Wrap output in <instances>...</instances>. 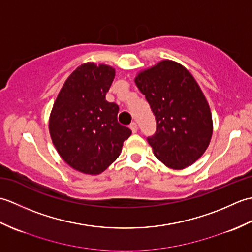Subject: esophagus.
Listing matches in <instances>:
<instances>
[{"label": "esophagus", "instance_id": "esophagus-1", "mask_svg": "<svg viewBox=\"0 0 252 252\" xmlns=\"http://www.w3.org/2000/svg\"><path fill=\"white\" fill-rule=\"evenodd\" d=\"M130 129L132 130L133 133H136V132H137L138 126H137V125H136V122H132V123H131V125H130Z\"/></svg>", "mask_w": 252, "mask_h": 252}]
</instances>
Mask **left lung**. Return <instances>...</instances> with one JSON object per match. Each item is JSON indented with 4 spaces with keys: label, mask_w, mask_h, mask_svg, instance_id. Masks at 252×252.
Instances as JSON below:
<instances>
[{
    "label": "left lung",
    "mask_w": 252,
    "mask_h": 252,
    "mask_svg": "<svg viewBox=\"0 0 252 252\" xmlns=\"http://www.w3.org/2000/svg\"><path fill=\"white\" fill-rule=\"evenodd\" d=\"M156 119V132L147 137L154 155L167 167L194 163L210 143L212 117L199 85L178 63L162 61L135 78Z\"/></svg>",
    "instance_id": "8db88e82"
}]
</instances>
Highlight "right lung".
<instances>
[{
  "mask_svg": "<svg viewBox=\"0 0 252 252\" xmlns=\"http://www.w3.org/2000/svg\"><path fill=\"white\" fill-rule=\"evenodd\" d=\"M115 69L87 63L78 67L58 94L50 118L53 144L80 172L99 174L119 157L132 131L118 122L119 106L106 100Z\"/></svg>",
  "mask_w": 252,
  "mask_h": 252,
  "instance_id": "right-lung-1",
  "label": "right lung"
}]
</instances>
